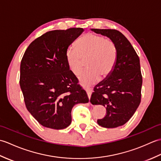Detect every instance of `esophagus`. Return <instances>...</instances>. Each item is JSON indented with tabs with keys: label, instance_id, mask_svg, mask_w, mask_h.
Here are the masks:
<instances>
[{
	"label": "esophagus",
	"instance_id": "obj_1",
	"mask_svg": "<svg viewBox=\"0 0 161 161\" xmlns=\"http://www.w3.org/2000/svg\"><path fill=\"white\" fill-rule=\"evenodd\" d=\"M86 93H87V95H88V99H89V100H90L91 95V93H92V91L90 89V88H86Z\"/></svg>",
	"mask_w": 161,
	"mask_h": 161
}]
</instances>
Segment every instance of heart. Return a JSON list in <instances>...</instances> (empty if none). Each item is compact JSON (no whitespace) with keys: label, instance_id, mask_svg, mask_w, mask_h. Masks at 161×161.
Masks as SVG:
<instances>
[{"label":"heart","instance_id":"b5f03b06","mask_svg":"<svg viewBox=\"0 0 161 161\" xmlns=\"http://www.w3.org/2000/svg\"><path fill=\"white\" fill-rule=\"evenodd\" d=\"M75 46L76 49L66 50V58L68 68L76 76L83 70L86 61L87 69L80 77L81 84H94L111 74L118 55L117 47L112 39L88 32L77 41Z\"/></svg>","mask_w":161,"mask_h":161}]
</instances>
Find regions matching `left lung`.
Returning <instances> with one entry per match:
<instances>
[{
    "label": "left lung",
    "mask_w": 161,
    "mask_h": 161,
    "mask_svg": "<svg viewBox=\"0 0 161 161\" xmlns=\"http://www.w3.org/2000/svg\"><path fill=\"white\" fill-rule=\"evenodd\" d=\"M109 37L117 47V60L111 74L94 87L90 102L107 108V114L97 123L105 128L125 125L141 101L142 76L140 59L124 35L113 29H92Z\"/></svg>",
    "instance_id": "1"
}]
</instances>
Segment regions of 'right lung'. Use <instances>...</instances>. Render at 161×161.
Listing matches in <instances>:
<instances>
[{"mask_svg":"<svg viewBox=\"0 0 161 161\" xmlns=\"http://www.w3.org/2000/svg\"><path fill=\"white\" fill-rule=\"evenodd\" d=\"M84 29L47 32L30 44L21 59L20 86L26 108L39 124L63 129L71 123V111L86 103V92L68 68L66 52Z\"/></svg>","mask_w":161,"mask_h":161,"instance_id":"right-lung-1","label":"right lung"}]
</instances>
